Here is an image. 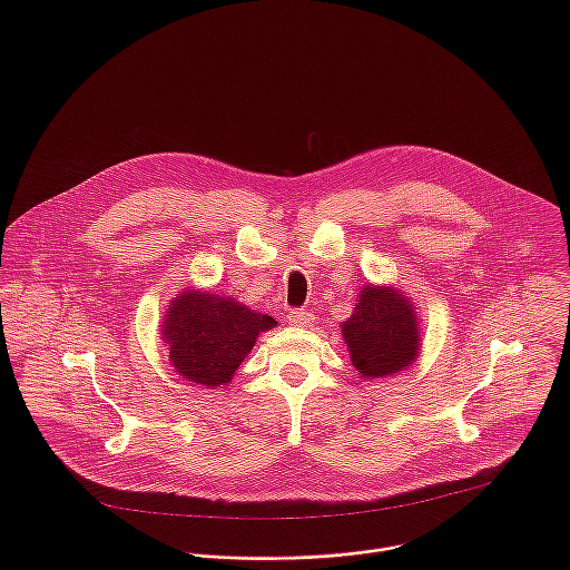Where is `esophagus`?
<instances>
[{
	"mask_svg": "<svg viewBox=\"0 0 570 570\" xmlns=\"http://www.w3.org/2000/svg\"><path fill=\"white\" fill-rule=\"evenodd\" d=\"M314 321V314L309 309H292L287 314V323L294 326H307Z\"/></svg>",
	"mask_w": 570,
	"mask_h": 570,
	"instance_id": "34e87169",
	"label": "esophagus"
}]
</instances>
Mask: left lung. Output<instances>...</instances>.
Wrapping results in <instances>:
<instances>
[{"label": "left lung", "instance_id": "1", "mask_svg": "<svg viewBox=\"0 0 570 570\" xmlns=\"http://www.w3.org/2000/svg\"><path fill=\"white\" fill-rule=\"evenodd\" d=\"M353 316L342 325L355 371L384 377L412 364L419 351V326L406 298L389 287H364Z\"/></svg>", "mask_w": 570, "mask_h": 570}]
</instances>
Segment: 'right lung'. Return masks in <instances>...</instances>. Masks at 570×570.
Wrapping results in <instances>:
<instances>
[{"mask_svg":"<svg viewBox=\"0 0 570 570\" xmlns=\"http://www.w3.org/2000/svg\"><path fill=\"white\" fill-rule=\"evenodd\" d=\"M274 325L272 316L249 312L233 298L190 289L170 303L163 335L181 377L219 386L233 380L258 333Z\"/></svg>","mask_w":570,"mask_h":570,"instance_id":"right-lung-1","label":"right lung"}]
</instances>
